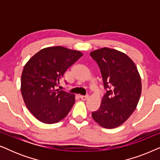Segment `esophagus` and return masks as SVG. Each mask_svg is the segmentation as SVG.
I'll return each mask as SVG.
<instances>
[{
  "label": "esophagus",
  "mask_w": 160,
  "mask_h": 160,
  "mask_svg": "<svg viewBox=\"0 0 160 160\" xmlns=\"http://www.w3.org/2000/svg\"><path fill=\"white\" fill-rule=\"evenodd\" d=\"M80 98L82 100H86L89 98V96L88 95H80Z\"/></svg>",
  "instance_id": "esophagus-1"
}]
</instances>
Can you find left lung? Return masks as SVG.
I'll return each instance as SVG.
<instances>
[{"mask_svg": "<svg viewBox=\"0 0 160 160\" xmlns=\"http://www.w3.org/2000/svg\"><path fill=\"white\" fill-rule=\"evenodd\" d=\"M101 72L107 89L93 119L104 128L122 125L136 108L141 95V79L134 62L123 52L101 48L90 52Z\"/></svg>", "mask_w": 160, "mask_h": 160, "instance_id": "left-lung-1", "label": "left lung"}]
</instances>
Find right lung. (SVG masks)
I'll return each instance as SVG.
<instances>
[{"label": "right lung", "instance_id": "obj_1", "mask_svg": "<svg viewBox=\"0 0 160 160\" xmlns=\"http://www.w3.org/2000/svg\"><path fill=\"white\" fill-rule=\"evenodd\" d=\"M83 54L58 46L47 47L34 54L24 67L21 92L30 112L45 124L64 119L75 103V95L56 89L69 67Z\"/></svg>", "mask_w": 160, "mask_h": 160}]
</instances>
